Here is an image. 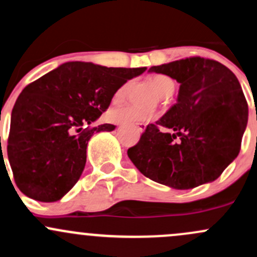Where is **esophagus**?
Instances as JSON below:
<instances>
[{"label": "esophagus", "instance_id": "34e87169", "mask_svg": "<svg viewBox=\"0 0 257 257\" xmlns=\"http://www.w3.org/2000/svg\"><path fill=\"white\" fill-rule=\"evenodd\" d=\"M136 127H137V131H139V132H143V131H145V128H146V125H145V123H137Z\"/></svg>", "mask_w": 257, "mask_h": 257}]
</instances>
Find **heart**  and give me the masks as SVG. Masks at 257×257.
<instances>
[{
    "label": "heart",
    "mask_w": 257,
    "mask_h": 257,
    "mask_svg": "<svg viewBox=\"0 0 257 257\" xmlns=\"http://www.w3.org/2000/svg\"><path fill=\"white\" fill-rule=\"evenodd\" d=\"M151 82L162 98H168V96H170L173 94L174 89H175V83H174V81L169 76H165V74H156V76L152 77ZM127 87L128 83H125L118 88L114 94V101H120L125 98ZM107 115H109L110 121L121 123V125H134V123L140 122V121L148 120V118L154 116L153 114H150V112H142L140 111L139 109L132 106L112 107V109L109 110V114Z\"/></svg>",
    "instance_id": "b5f03b06"
}]
</instances>
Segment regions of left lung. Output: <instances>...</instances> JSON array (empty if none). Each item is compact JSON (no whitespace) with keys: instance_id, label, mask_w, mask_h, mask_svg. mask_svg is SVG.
I'll return each instance as SVG.
<instances>
[{"instance_id":"1","label":"left lung","mask_w":257,"mask_h":257,"mask_svg":"<svg viewBox=\"0 0 257 257\" xmlns=\"http://www.w3.org/2000/svg\"><path fill=\"white\" fill-rule=\"evenodd\" d=\"M148 72L176 79L178 99L146 127L128 158L143 175L172 189L212 183L238 157L246 128L249 109L238 78L202 57L153 66Z\"/></svg>"}]
</instances>
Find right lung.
<instances>
[{
    "label": "right lung",
    "instance_id": "add662e5",
    "mask_svg": "<svg viewBox=\"0 0 257 257\" xmlns=\"http://www.w3.org/2000/svg\"><path fill=\"white\" fill-rule=\"evenodd\" d=\"M146 70L72 61L27 85L13 106L7 146L18 189L40 202L61 200L83 173L90 137L115 130L89 126L118 88Z\"/></svg>",
    "mask_w": 257,
    "mask_h": 257
}]
</instances>
